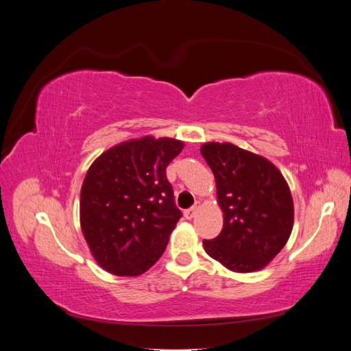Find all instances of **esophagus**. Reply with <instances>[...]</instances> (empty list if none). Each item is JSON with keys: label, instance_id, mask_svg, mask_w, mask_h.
I'll use <instances>...</instances> for the list:
<instances>
[{"label": "esophagus", "instance_id": "obj_1", "mask_svg": "<svg viewBox=\"0 0 351 351\" xmlns=\"http://www.w3.org/2000/svg\"><path fill=\"white\" fill-rule=\"evenodd\" d=\"M199 208H200V202H196V204H195L192 208L184 210V217H186L187 219H192V218L196 215V212L199 210Z\"/></svg>", "mask_w": 351, "mask_h": 351}]
</instances>
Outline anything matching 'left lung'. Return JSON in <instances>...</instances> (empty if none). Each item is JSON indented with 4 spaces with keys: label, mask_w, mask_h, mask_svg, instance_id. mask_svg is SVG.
Returning a JSON list of instances; mask_svg holds the SVG:
<instances>
[{
    "label": "left lung",
    "mask_w": 351,
    "mask_h": 351,
    "mask_svg": "<svg viewBox=\"0 0 351 351\" xmlns=\"http://www.w3.org/2000/svg\"><path fill=\"white\" fill-rule=\"evenodd\" d=\"M200 154L217 183L224 226L204 240L212 259L232 272L263 269L289 241L294 204L284 176L267 158L232 143L208 142Z\"/></svg>",
    "instance_id": "left-lung-1"
}]
</instances>
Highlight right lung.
I'll return each mask as SVG.
<instances>
[{
    "label": "right lung",
    "instance_id": "right-lung-1",
    "mask_svg": "<svg viewBox=\"0 0 351 351\" xmlns=\"http://www.w3.org/2000/svg\"><path fill=\"white\" fill-rule=\"evenodd\" d=\"M183 147L171 137L143 136L110 147L89 167L80 227L102 269L137 277L161 258L182 217L165 168Z\"/></svg>",
    "mask_w": 351,
    "mask_h": 351
}]
</instances>
